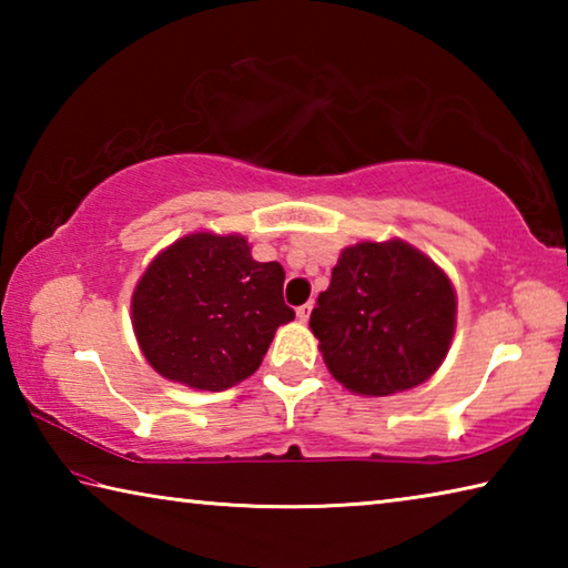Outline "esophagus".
Here are the masks:
<instances>
[{
  "label": "esophagus",
  "mask_w": 568,
  "mask_h": 568,
  "mask_svg": "<svg viewBox=\"0 0 568 568\" xmlns=\"http://www.w3.org/2000/svg\"><path fill=\"white\" fill-rule=\"evenodd\" d=\"M311 311H313V303H311V301H307L305 305H301V307H297V311H295V315H297V321H301V323H305L307 318H311Z\"/></svg>",
  "instance_id": "34e87169"
}]
</instances>
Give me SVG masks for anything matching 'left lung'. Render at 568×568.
<instances>
[{"label":"left lung","mask_w":568,"mask_h":568,"mask_svg":"<svg viewBox=\"0 0 568 568\" xmlns=\"http://www.w3.org/2000/svg\"><path fill=\"white\" fill-rule=\"evenodd\" d=\"M456 291L426 253L400 237L341 250L311 331L331 376L351 393L383 398L426 383L456 333Z\"/></svg>","instance_id":"obj_1"}]
</instances>
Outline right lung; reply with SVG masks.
Masks as SVG:
<instances>
[{
	"label": "right lung",
	"instance_id": "right-lung-1",
	"mask_svg": "<svg viewBox=\"0 0 568 568\" xmlns=\"http://www.w3.org/2000/svg\"><path fill=\"white\" fill-rule=\"evenodd\" d=\"M281 263H257L245 235H182L152 257L130 301L142 355L162 378L225 390L261 368L275 331L295 318Z\"/></svg>",
	"mask_w": 568,
	"mask_h": 568
}]
</instances>
